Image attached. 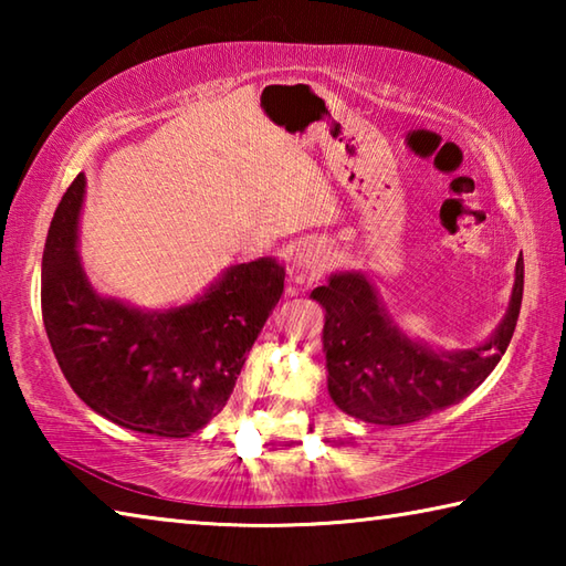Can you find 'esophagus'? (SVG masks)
Listing matches in <instances>:
<instances>
[{"mask_svg":"<svg viewBox=\"0 0 566 566\" xmlns=\"http://www.w3.org/2000/svg\"><path fill=\"white\" fill-rule=\"evenodd\" d=\"M327 264H329V254L324 252L319 244H304L302 249H296L294 266H292L294 292H300L302 286H310L312 282H317L319 276L327 272Z\"/></svg>","mask_w":566,"mask_h":566,"instance_id":"1","label":"esophagus"}]
</instances>
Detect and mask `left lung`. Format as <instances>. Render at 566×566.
Masks as SVG:
<instances>
[{
  "mask_svg": "<svg viewBox=\"0 0 566 566\" xmlns=\"http://www.w3.org/2000/svg\"><path fill=\"white\" fill-rule=\"evenodd\" d=\"M522 292L520 254L500 327L479 347L447 352L405 334L367 274L334 272L310 294L324 310L322 344L332 401L344 415L385 427L411 424L457 405L492 375L510 347Z\"/></svg>",
  "mask_w": 566,
  "mask_h": 566,
  "instance_id": "1",
  "label": "left lung"
}]
</instances>
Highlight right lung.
<instances>
[{"label": "right lung", "instance_id": "add662e5", "mask_svg": "<svg viewBox=\"0 0 566 566\" xmlns=\"http://www.w3.org/2000/svg\"><path fill=\"white\" fill-rule=\"evenodd\" d=\"M76 175L42 256V317L62 375L84 405L124 429L181 439L217 417L247 352L284 292L274 256L234 264L189 304L142 310L102 296L84 272Z\"/></svg>", "mask_w": 566, "mask_h": 566}]
</instances>
